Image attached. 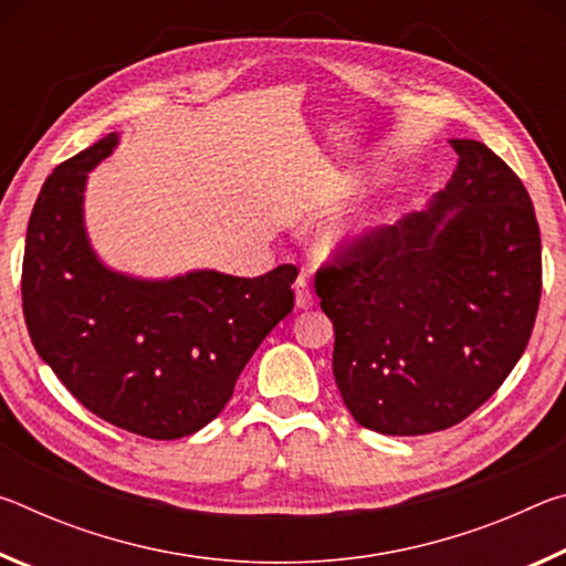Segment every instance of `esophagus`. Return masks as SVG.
<instances>
[{
    "label": "esophagus",
    "mask_w": 566,
    "mask_h": 566,
    "mask_svg": "<svg viewBox=\"0 0 566 566\" xmlns=\"http://www.w3.org/2000/svg\"><path fill=\"white\" fill-rule=\"evenodd\" d=\"M294 300L300 310H310L314 304V294L310 290V280H306V274H300L294 282Z\"/></svg>",
    "instance_id": "obj_1"
}]
</instances>
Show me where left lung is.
Here are the masks:
<instances>
[{"label": "left lung", "mask_w": 566, "mask_h": 566, "mask_svg": "<svg viewBox=\"0 0 566 566\" xmlns=\"http://www.w3.org/2000/svg\"><path fill=\"white\" fill-rule=\"evenodd\" d=\"M452 179L421 212L317 272L332 369L361 427L417 437L467 419L532 337L542 239L522 179L474 139H449Z\"/></svg>", "instance_id": "obj_1"}]
</instances>
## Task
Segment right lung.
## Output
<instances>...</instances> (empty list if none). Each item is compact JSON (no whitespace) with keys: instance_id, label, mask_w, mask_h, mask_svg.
<instances>
[{"instance_id":"1","label":"right lung","mask_w":566,"mask_h":566,"mask_svg":"<svg viewBox=\"0 0 566 566\" xmlns=\"http://www.w3.org/2000/svg\"><path fill=\"white\" fill-rule=\"evenodd\" d=\"M112 132L46 177L27 227L24 322L40 357L92 415L149 439L207 427L239 375L294 306L296 270L254 280L195 270L139 280L109 270L84 227L87 175Z\"/></svg>"}]
</instances>
